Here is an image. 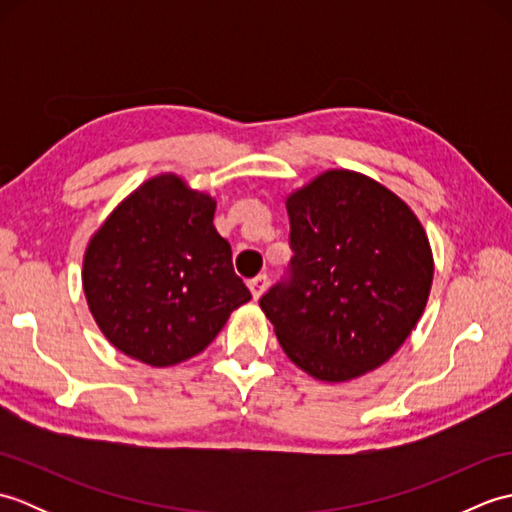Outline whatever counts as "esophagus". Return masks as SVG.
<instances>
[{"instance_id": "obj_1", "label": "esophagus", "mask_w": 512, "mask_h": 512, "mask_svg": "<svg viewBox=\"0 0 512 512\" xmlns=\"http://www.w3.org/2000/svg\"><path fill=\"white\" fill-rule=\"evenodd\" d=\"M248 288H250V292H253V297L259 299L266 292V288H268V277L266 275H257L255 279L248 281Z\"/></svg>"}]
</instances>
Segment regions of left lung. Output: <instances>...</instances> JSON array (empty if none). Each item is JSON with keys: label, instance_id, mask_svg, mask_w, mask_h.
<instances>
[{"label": "left lung", "instance_id": "1", "mask_svg": "<svg viewBox=\"0 0 512 512\" xmlns=\"http://www.w3.org/2000/svg\"><path fill=\"white\" fill-rule=\"evenodd\" d=\"M290 277L259 299L303 372L345 383L387 363L416 328L433 281L429 237L383 184L330 169L286 198Z\"/></svg>", "mask_w": 512, "mask_h": 512}]
</instances>
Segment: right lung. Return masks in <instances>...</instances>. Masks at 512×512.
<instances>
[{
    "label": "right lung",
    "instance_id": "1",
    "mask_svg": "<svg viewBox=\"0 0 512 512\" xmlns=\"http://www.w3.org/2000/svg\"><path fill=\"white\" fill-rule=\"evenodd\" d=\"M215 200L176 173L140 184L83 255V292L105 339L129 358L169 367L200 354L250 299Z\"/></svg>",
    "mask_w": 512,
    "mask_h": 512
}]
</instances>
